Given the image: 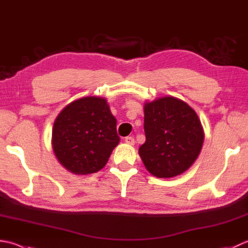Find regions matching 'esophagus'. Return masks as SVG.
<instances>
[{"mask_svg":"<svg viewBox=\"0 0 248 248\" xmlns=\"http://www.w3.org/2000/svg\"><path fill=\"white\" fill-rule=\"evenodd\" d=\"M124 142L127 143L128 145H134L135 140H134V138H132V137H127L124 139Z\"/></svg>","mask_w":248,"mask_h":248,"instance_id":"esophagus-1","label":"esophagus"}]
</instances>
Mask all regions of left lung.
<instances>
[{
    "mask_svg": "<svg viewBox=\"0 0 248 248\" xmlns=\"http://www.w3.org/2000/svg\"><path fill=\"white\" fill-rule=\"evenodd\" d=\"M144 131L146 142L139 154L147 171L160 178L187 171L196 161L204 140L196 111L174 96L145 103Z\"/></svg>",
    "mask_w": 248,
    "mask_h": 248,
    "instance_id": "8db88e82",
    "label": "left lung"
}]
</instances>
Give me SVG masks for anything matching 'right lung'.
Instances as JSON below:
<instances>
[{
	"mask_svg": "<svg viewBox=\"0 0 248 248\" xmlns=\"http://www.w3.org/2000/svg\"><path fill=\"white\" fill-rule=\"evenodd\" d=\"M118 143L116 118L104 98L86 96L72 102L53 124L56 157L67 171L77 175L103 169Z\"/></svg>",
	"mask_w": 248,
	"mask_h": 248,
	"instance_id": "1",
	"label": "right lung"
}]
</instances>
